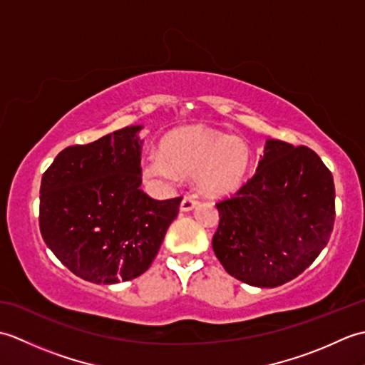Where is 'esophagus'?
I'll use <instances>...</instances> for the list:
<instances>
[{
    "instance_id": "34e87169",
    "label": "esophagus",
    "mask_w": 365,
    "mask_h": 365,
    "mask_svg": "<svg viewBox=\"0 0 365 365\" xmlns=\"http://www.w3.org/2000/svg\"><path fill=\"white\" fill-rule=\"evenodd\" d=\"M197 197L196 196H191V195H187L183 199H182V204H180V210L182 212H190L197 205Z\"/></svg>"
}]
</instances>
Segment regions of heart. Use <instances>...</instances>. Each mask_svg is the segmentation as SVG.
<instances>
[{"label": "heart", "instance_id": "heart-1", "mask_svg": "<svg viewBox=\"0 0 365 365\" xmlns=\"http://www.w3.org/2000/svg\"><path fill=\"white\" fill-rule=\"evenodd\" d=\"M251 150L240 138L207 128L175 131L144 161V174L158 180H175L178 174H195L200 191L222 196L243 183Z\"/></svg>", "mask_w": 365, "mask_h": 365}]
</instances>
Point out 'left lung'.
Masks as SVG:
<instances>
[{
    "mask_svg": "<svg viewBox=\"0 0 365 365\" xmlns=\"http://www.w3.org/2000/svg\"><path fill=\"white\" fill-rule=\"evenodd\" d=\"M216 208L212 243L224 269L245 284L277 287L301 274L329 242L334 180L312 149L268 139L255 174Z\"/></svg>",
    "mask_w": 365,
    "mask_h": 365,
    "instance_id": "8db88e82",
    "label": "left lung"
}]
</instances>
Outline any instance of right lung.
<instances>
[{
    "label": "right lung",
    "mask_w": 365,
    "mask_h": 365,
    "mask_svg": "<svg viewBox=\"0 0 365 365\" xmlns=\"http://www.w3.org/2000/svg\"><path fill=\"white\" fill-rule=\"evenodd\" d=\"M139 125L66 147L45 170L38 226L73 274L94 284L130 281L149 269L182 197L157 200L141 187Z\"/></svg>",
    "instance_id": "1"
}]
</instances>
